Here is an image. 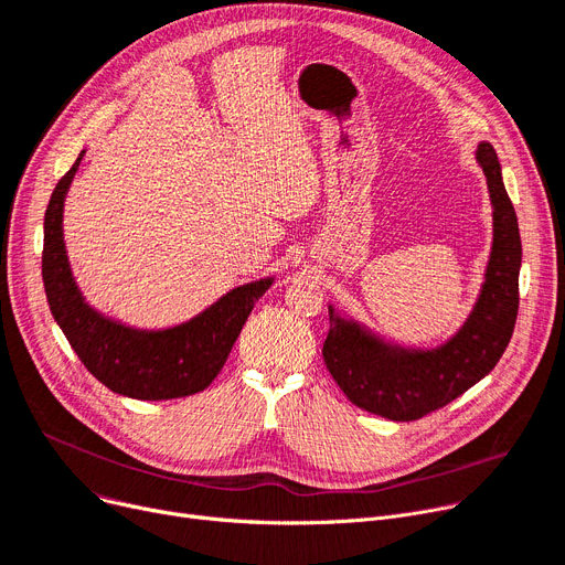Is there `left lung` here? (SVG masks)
<instances>
[{
  "label": "left lung",
  "mask_w": 565,
  "mask_h": 565,
  "mask_svg": "<svg viewBox=\"0 0 565 565\" xmlns=\"http://www.w3.org/2000/svg\"><path fill=\"white\" fill-rule=\"evenodd\" d=\"M477 160L488 178L494 237L481 295L462 330L435 350L409 352L382 343L330 309L324 364L348 401L377 417L417 422L449 405L497 366L513 337L522 265L518 215L492 143H479Z\"/></svg>",
  "instance_id": "left-lung-1"
}]
</instances>
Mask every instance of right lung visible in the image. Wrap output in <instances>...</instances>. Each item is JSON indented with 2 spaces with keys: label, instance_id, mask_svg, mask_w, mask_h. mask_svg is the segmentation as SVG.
<instances>
[{
  "label": "right lung",
  "instance_id": "right-lung-1",
  "mask_svg": "<svg viewBox=\"0 0 565 565\" xmlns=\"http://www.w3.org/2000/svg\"><path fill=\"white\" fill-rule=\"evenodd\" d=\"M82 158L84 151L56 183L45 211L43 284L54 320L86 371L116 394L169 401L203 392L222 371L254 302L273 279L233 288L190 322L164 332H139L103 318L84 305L62 237L64 199Z\"/></svg>",
  "mask_w": 565,
  "mask_h": 565
}]
</instances>
